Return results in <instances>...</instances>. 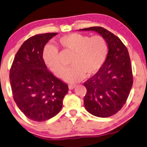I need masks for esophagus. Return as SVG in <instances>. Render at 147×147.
Wrapping results in <instances>:
<instances>
[{"label":"esophagus","instance_id":"34e87169","mask_svg":"<svg viewBox=\"0 0 147 147\" xmlns=\"http://www.w3.org/2000/svg\"><path fill=\"white\" fill-rule=\"evenodd\" d=\"M75 87H76V85H68V88H69V89H70V90L75 89Z\"/></svg>","mask_w":147,"mask_h":147}]
</instances>
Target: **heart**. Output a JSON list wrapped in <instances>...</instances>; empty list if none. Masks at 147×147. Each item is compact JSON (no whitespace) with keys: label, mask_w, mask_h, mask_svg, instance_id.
Returning <instances> with one entry per match:
<instances>
[{"label":"heart","mask_w":147,"mask_h":147,"mask_svg":"<svg viewBox=\"0 0 147 147\" xmlns=\"http://www.w3.org/2000/svg\"><path fill=\"white\" fill-rule=\"evenodd\" d=\"M58 42L64 49L74 53L70 62L72 66L63 74V79L68 83L81 81L85 75L87 77L95 75L102 68L108 54L107 41L99 35L89 37L72 33L62 36ZM43 59L56 77H62L64 66L56 47H46L43 52Z\"/></svg>","instance_id":"b5f03b06"}]
</instances>
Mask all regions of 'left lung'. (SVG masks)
<instances>
[{
	"mask_svg": "<svg viewBox=\"0 0 147 147\" xmlns=\"http://www.w3.org/2000/svg\"><path fill=\"white\" fill-rule=\"evenodd\" d=\"M79 31H93L103 36L108 45V54L99 72L84 83L87 93L84 105L88 112L107 118L120 111L125 104L133 83L130 56L120 38L101 27Z\"/></svg>",
	"mask_w": 147,
	"mask_h": 147,
	"instance_id": "1",
	"label": "left lung"
}]
</instances>
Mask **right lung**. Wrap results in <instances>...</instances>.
Returning <instances> with one entry per match:
<instances>
[{"mask_svg": "<svg viewBox=\"0 0 147 147\" xmlns=\"http://www.w3.org/2000/svg\"><path fill=\"white\" fill-rule=\"evenodd\" d=\"M58 33L31 37L21 45L10 70L14 101L29 119L44 122L57 115L68 91L66 83L49 71L43 59L45 45Z\"/></svg>", "mask_w": 147, "mask_h": 147, "instance_id": "right-lung-1", "label": "right lung"}]
</instances>
